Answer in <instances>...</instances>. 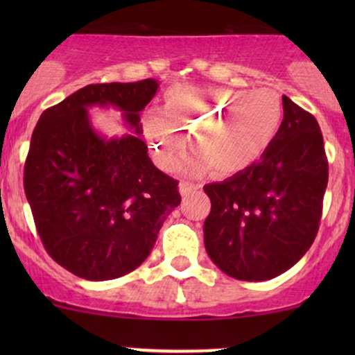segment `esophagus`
Listing matches in <instances>:
<instances>
[{"label":"esophagus","instance_id":"1","mask_svg":"<svg viewBox=\"0 0 355 355\" xmlns=\"http://www.w3.org/2000/svg\"><path fill=\"white\" fill-rule=\"evenodd\" d=\"M197 189H198V185H195V183H190V182H180V185H178V190H180L182 195L190 193V191H193Z\"/></svg>","mask_w":355,"mask_h":355}]
</instances>
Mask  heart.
Segmentation results:
<instances>
[{"label":"heart","mask_w":355,"mask_h":355,"mask_svg":"<svg viewBox=\"0 0 355 355\" xmlns=\"http://www.w3.org/2000/svg\"><path fill=\"white\" fill-rule=\"evenodd\" d=\"M282 123V105L272 89L177 85L164 96V112L144 118L155 164L173 170L185 155L191 133L195 152L183 165L190 175L214 166L220 175L247 170L266 153Z\"/></svg>","instance_id":"obj_1"}]
</instances>
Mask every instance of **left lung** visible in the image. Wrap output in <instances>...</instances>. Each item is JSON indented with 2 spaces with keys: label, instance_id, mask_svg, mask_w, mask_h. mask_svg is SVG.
I'll use <instances>...</instances> for the list:
<instances>
[{
  "label": "left lung",
  "instance_id": "obj_1",
  "mask_svg": "<svg viewBox=\"0 0 355 355\" xmlns=\"http://www.w3.org/2000/svg\"><path fill=\"white\" fill-rule=\"evenodd\" d=\"M284 120L260 160L203 187L211 210L203 242L211 262L247 282L270 280L302 259L315 239L329 164L319 123L282 96Z\"/></svg>",
  "mask_w": 355,
  "mask_h": 355
}]
</instances>
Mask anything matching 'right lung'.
Segmentation results:
<instances>
[{"mask_svg": "<svg viewBox=\"0 0 355 355\" xmlns=\"http://www.w3.org/2000/svg\"><path fill=\"white\" fill-rule=\"evenodd\" d=\"M158 81L96 83L44 110L24 164V193L50 257L87 280L130 274L150 255L165 218L182 200L178 182L152 164L140 112ZM115 106L137 133L100 137L88 106Z\"/></svg>", "mask_w": 355, "mask_h": 355, "instance_id": "obj_1", "label": "right lung"}]
</instances>
